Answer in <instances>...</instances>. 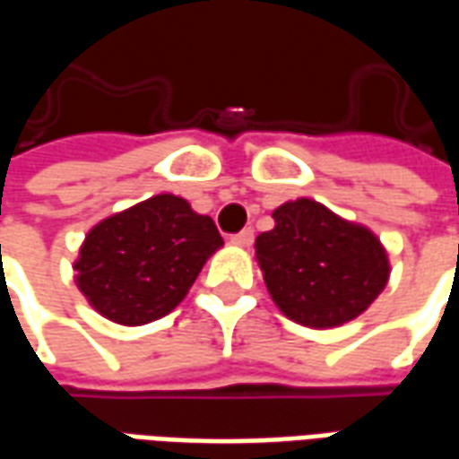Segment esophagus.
Masks as SVG:
<instances>
[{"mask_svg":"<svg viewBox=\"0 0 459 459\" xmlns=\"http://www.w3.org/2000/svg\"><path fill=\"white\" fill-rule=\"evenodd\" d=\"M230 243H236V246H250L253 243V229H243L240 233H236Z\"/></svg>","mask_w":459,"mask_h":459,"instance_id":"1","label":"esophagus"}]
</instances>
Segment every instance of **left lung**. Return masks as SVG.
<instances>
[{"label": "left lung", "instance_id": "left-lung-1", "mask_svg": "<svg viewBox=\"0 0 459 459\" xmlns=\"http://www.w3.org/2000/svg\"><path fill=\"white\" fill-rule=\"evenodd\" d=\"M275 229L255 238V258L278 309L292 322L332 329L384 292L391 265L376 233L315 199L273 211Z\"/></svg>", "mask_w": 459, "mask_h": 459}]
</instances>
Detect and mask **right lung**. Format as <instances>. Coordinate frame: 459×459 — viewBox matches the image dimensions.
<instances>
[{
	"instance_id": "1",
	"label": "right lung",
	"mask_w": 459,
	"mask_h": 459,
	"mask_svg": "<svg viewBox=\"0 0 459 459\" xmlns=\"http://www.w3.org/2000/svg\"><path fill=\"white\" fill-rule=\"evenodd\" d=\"M221 246L211 216L181 196L157 194L88 230L74 263L75 285L105 319L140 327L186 298Z\"/></svg>"
}]
</instances>
